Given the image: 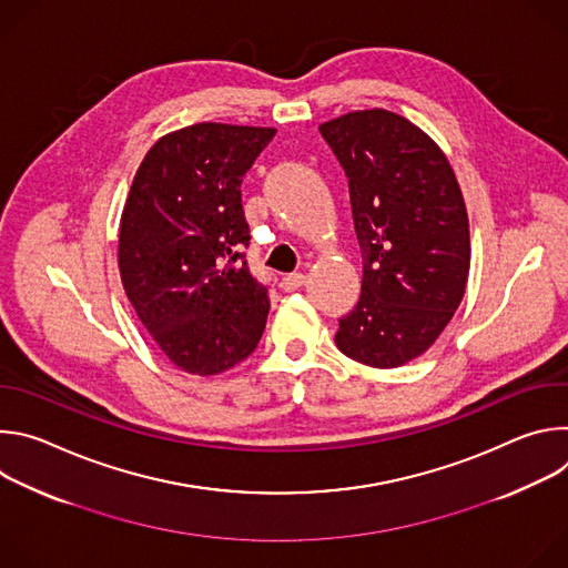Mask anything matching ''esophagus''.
<instances>
[{
  "mask_svg": "<svg viewBox=\"0 0 568 568\" xmlns=\"http://www.w3.org/2000/svg\"><path fill=\"white\" fill-rule=\"evenodd\" d=\"M303 283H305V276L303 274H287V276H283L281 278V290H285V292H294V290H298V287H303Z\"/></svg>",
  "mask_w": 568,
  "mask_h": 568,
  "instance_id": "1",
  "label": "esophagus"
}]
</instances>
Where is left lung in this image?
<instances>
[{
	"mask_svg": "<svg viewBox=\"0 0 568 568\" xmlns=\"http://www.w3.org/2000/svg\"><path fill=\"white\" fill-rule=\"evenodd\" d=\"M318 132L348 178L364 261L337 348L366 366H402L438 339L465 294L469 224L458 182L440 148L393 112H351Z\"/></svg>",
	"mask_w": 568,
	"mask_h": 568,
	"instance_id": "obj_1",
	"label": "left lung"
}]
</instances>
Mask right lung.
Here are the masks:
<instances>
[{"mask_svg": "<svg viewBox=\"0 0 568 568\" xmlns=\"http://www.w3.org/2000/svg\"><path fill=\"white\" fill-rule=\"evenodd\" d=\"M274 128L197 123L161 136L134 175L119 235L130 303L154 344L186 373L247 359L265 331L267 287L242 247L240 184Z\"/></svg>", "mask_w": 568, "mask_h": 568, "instance_id": "1", "label": "right lung"}]
</instances>
